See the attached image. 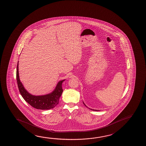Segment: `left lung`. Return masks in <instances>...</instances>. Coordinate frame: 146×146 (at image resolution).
<instances>
[{
  "label": "left lung",
  "mask_w": 146,
  "mask_h": 146,
  "mask_svg": "<svg viewBox=\"0 0 146 146\" xmlns=\"http://www.w3.org/2000/svg\"><path fill=\"white\" fill-rule=\"evenodd\" d=\"M83 104H84V105H85V107H87V108H88V107H87V106H86L85 105V104L84 103V102H83ZM88 109H90V110H92V111H99V110H94V109H90V108H88Z\"/></svg>",
  "instance_id": "8db88e82"
}]
</instances>
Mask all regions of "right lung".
Wrapping results in <instances>:
<instances>
[{
  "label": "right lung",
  "mask_w": 146,
  "mask_h": 146,
  "mask_svg": "<svg viewBox=\"0 0 146 146\" xmlns=\"http://www.w3.org/2000/svg\"><path fill=\"white\" fill-rule=\"evenodd\" d=\"M16 77L21 94L25 101L32 107L40 110H49L58 104L59 99L63 91L62 85L65 79L59 81L55 89L51 93L42 96H34L28 92L21 82L19 73V61L17 67Z\"/></svg>",
  "instance_id": "1"
}]
</instances>
